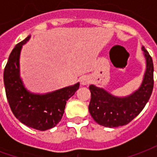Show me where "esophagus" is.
<instances>
[{"mask_svg":"<svg viewBox=\"0 0 157 157\" xmlns=\"http://www.w3.org/2000/svg\"><path fill=\"white\" fill-rule=\"evenodd\" d=\"M90 82H91V78L88 75H83L81 77V83L82 85H88Z\"/></svg>","mask_w":157,"mask_h":157,"instance_id":"1","label":"esophagus"}]
</instances>
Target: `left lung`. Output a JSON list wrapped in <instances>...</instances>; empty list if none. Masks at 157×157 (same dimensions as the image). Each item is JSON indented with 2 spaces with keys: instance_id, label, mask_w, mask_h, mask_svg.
<instances>
[{
  "instance_id": "1",
  "label": "left lung",
  "mask_w": 157,
  "mask_h": 157,
  "mask_svg": "<svg viewBox=\"0 0 157 157\" xmlns=\"http://www.w3.org/2000/svg\"><path fill=\"white\" fill-rule=\"evenodd\" d=\"M146 59V71L141 86L131 96L118 98L103 89L91 85V101L89 112L98 124L113 128L128 124L141 112L147 103L153 90L154 66L151 56L143 46Z\"/></svg>"
}]
</instances>
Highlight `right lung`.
I'll use <instances>...</instances> for the list:
<instances>
[{"label":"right lung","mask_w":157,"mask_h":157,"mask_svg":"<svg viewBox=\"0 0 157 157\" xmlns=\"http://www.w3.org/2000/svg\"><path fill=\"white\" fill-rule=\"evenodd\" d=\"M30 36L18 43L10 54L4 69L6 95L13 114L30 128L46 130L61 120L66 102L78 90L80 84L65 87L46 95L29 93L19 78V55L22 44Z\"/></svg>","instance_id":"right-lung-1"}]
</instances>
